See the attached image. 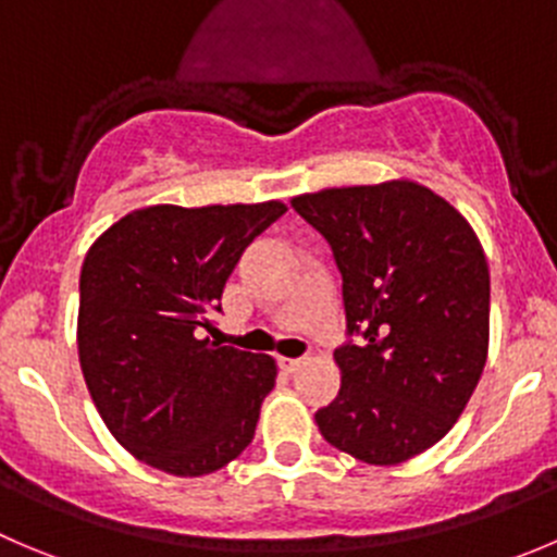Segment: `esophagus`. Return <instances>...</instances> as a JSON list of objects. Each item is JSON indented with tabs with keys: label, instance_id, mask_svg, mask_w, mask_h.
<instances>
[{
	"label": "esophagus",
	"instance_id": "1",
	"mask_svg": "<svg viewBox=\"0 0 557 557\" xmlns=\"http://www.w3.org/2000/svg\"><path fill=\"white\" fill-rule=\"evenodd\" d=\"M278 367L287 369V372H298V369L304 367V358H282V361H278Z\"/></svg>",
	"mask_w": 557,
	"mask_h": 557
}]
</instances>
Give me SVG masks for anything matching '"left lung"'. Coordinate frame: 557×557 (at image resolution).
I'll return each instance as SVG.
<instances>
[{
  "instance_id": "1",
  "label": "left lung",
  "mask_w": 557,
  "mask_h": 557,
  "mask_svg": "<svg viewBox=\"0 0 557 557\" xmlns=\"http://www.w3.org/2000/svg\"><path fill=\"white\" fill-rule=\"evenodd\" d=\"M295 213L331 246L347 342L322 437L367 465H399L446 437L490 347V268L462 213L423 185L327 188Z\"/></svg>"
}]
</instances>
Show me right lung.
Wrapping results in <instances>:
<instances>
[{
	"mask_svg": "<svg viewBox=\"0 0 557 557\" xmlns=\"http://www.w3.org/2000/svg\"><path fill=\"white\" fill-rule=\"evenodd\" d=\"M282 202L136 210L95 240L78 278V361L116 443L172 475H208L253 441L270 355L199 336L248 243Z\"/></svg>",
	"mask_w": 557,
	"mask_h": 557,
	"instance_id": "add662e5",
	"label": "right lung"
}]
</instances>
